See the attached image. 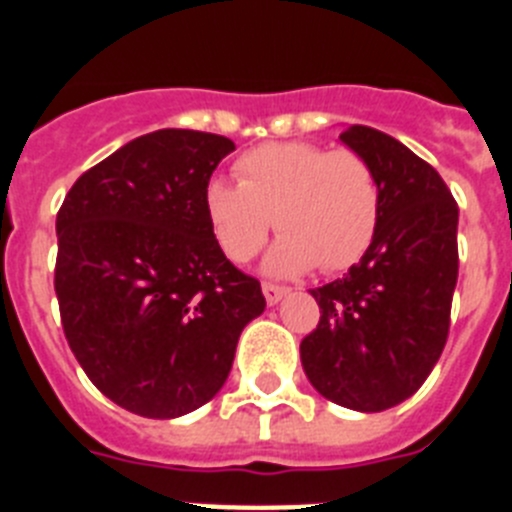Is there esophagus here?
<instances>
[{
  "label": "esophagus",
  "mask_w": 512,
  "mask_h": 512,
  "mask_svg": "<svg viewBox=\"0 0 512 512\" xmlns=\"http://www.w3.org/2000/svg\"><path fill=\"white\" fill-rule=\"evenodd\" d=\"M261 289H264V297L269 305H277V302L289 292V289L282 287V284H271V282H264V287Z\"/></svg>",
  "instance_id": "esophagus-1"
}]
</instances>
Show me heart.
Wrapping results in <instances>:
<instances>
[{
	"label": "heart",
	"instance_id": "obj_1",
	"mask_svg": "<svg viewBox=\"0 0 512 512\" xmlns=\"http://www.w3.org/2000/svg\"><path fill=\"white\" fill-rule=\"evenodd\" d=\"M238 184L212 179L205 212L223 253L246 264L277 225L266 269L292 277L318 266L343 271L369 251L382 215L374 166L354 148L307 140L264 143L235 161Z\"/></svg>",
	"mask_w": 512,
	"mask_h": 512
}]
</instances>
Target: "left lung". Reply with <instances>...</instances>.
I'll return each mask as SVG.
<instances>
[{
    "mask_svg": "<svg viewBox=\"0 0 512 512\" xmlns=\"http://www.w3.org/2000/svg\"><path fill=\"white\" fill-rule=\"evenodd\" d=\"M341 140L377 171L382 215L359 264L310 289L320 320L300 356L325 400L379 413L415 395L446 346L459 207L438 171L392 135L351 125Z\"/></svg>",
    "mask_w": 512,
    "mask_h": 512,
    "instance_id": "obj_1",
    "label": "left lung"
}]
</instances>
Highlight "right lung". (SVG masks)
I'll return each mask as SVG.
<instances>
[{
	"label": "right lung",
	"mask_w": 512,
	"mask_h": 512,
	"mask_svg": "<svg viewBox=\"0 0 512 512\" xmlns=\"http://www.w3.org/2000/svg\"><path fill=\"white\" fill-rule=\"evenodd\" d=\"M225 135L156 130L76 179L56 217V297L92 384L143 418H179L220 392L259 279L225 259L205 187Z\"/></svg>",
	"instance_id": "1"
}]
</instances>
